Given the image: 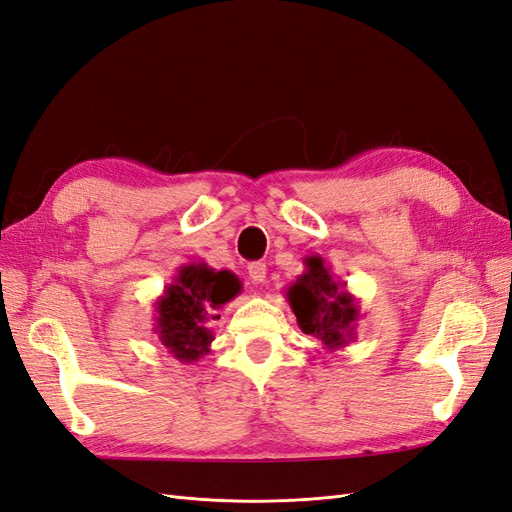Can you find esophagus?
Masks as SVG:
<instances>
[{"label":"esophagus","instance_id":"34e87169","mask_svg":"<svg viewBox=\"0 0 512 512\" xmlns=\"http://www.w3.org/2000/svg\"><path fill=\"white\" fill-rule=\"evenodd\" d=\"M247 275H250L252 284H265L267 282V265L265 262H252V265L247 267Z\"/></svg>","mask_w":512,"mask_h":512}]
</instances>
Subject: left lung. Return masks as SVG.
<instances>
[{"mask_svg":"<svg viewBox=\"0 0 512 512\" xmlns=\"http://www.w3.org/2000/svg\"><path fill=\"white\" fill-rule=\"evenodd\" d=\"M286 299L303 333L320 339L327 350H342L356 339L361 318L359 301L337 280L322 256L305 258V271L297 277Z\"/></svg>","mask_w":512,"mask_h":512,"instance_id":"8db88e82","label":"left lung"}]
</instances>
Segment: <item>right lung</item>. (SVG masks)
Returning <instances> with one entry per match:
<instances>
[{
  "label": "right lung",
  "mask_w": 512,
  "mask_h": 512,
  "mask_svg": "<svg viewBox=\"0 0 512 512\" xmlns=\"http://www.w3.org/2000/svg\"><path fill=\"white\" fill-rule=\"evenodd\" d=\"M241 280L230 271H215L207 262L179 267L173 284L156 301L160 344L181 363H196L211 350L213 320L241 292Z\"/></svg>",
  "instance_id": "right-lung-1"
}]
</instances>
